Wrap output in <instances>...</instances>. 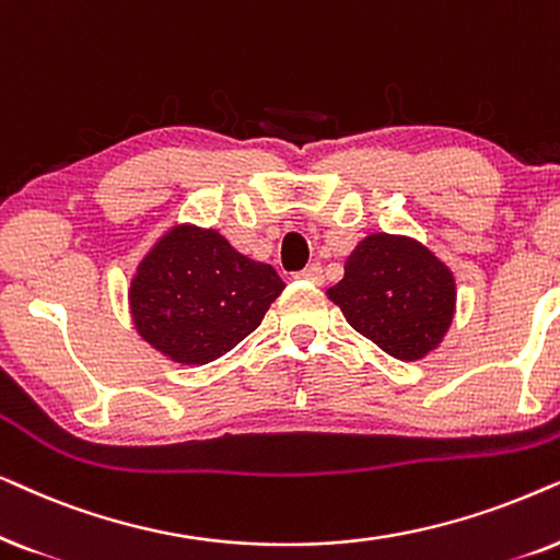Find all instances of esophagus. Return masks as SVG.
I'll return each mask as SVG.
<instances>
[{
    "mask_svg": "<svg viewBox=\"0 0 560 560\" xmlns=\"http://www.w3.org/2000/svg\"><path fill=\"white\" fill-rule=\"evenodd\" d=\"M296 276H300V279H304V281H310V284H323V279H325L323 266H319V264H310L307 268H304V271H300Z\"/></svg>",
    "mask_w": 560,
    "mask_h": 560,
    "instance_id": "esophagus-1",
    "label": "esophagus"
}]
</instances>
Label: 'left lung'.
<instances>
[{
	"instance_id": "obj_1",
	"label": "left lung",
	"mask_w": 560,
	"mask_h": 560,
	"mask_svg": "<svg viewBox=\"0 0 560 560\" xmlns=\"http://www.w3.org/2000/svg\"><path fill=\"white\" fill-rule=\"evenodd\" d=\"M456 296V276L428 245L389 233L363 237L327 289L348 325L399 361H420L441 346Z\"/></svg>"
}]
</instances>
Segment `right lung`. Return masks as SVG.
<instances>
[{"label": "right lung", "mask_w": 560, "mask_h": 560, "mask_svg": "<svg viewBox=\"0 0 560 560\" xmlns=\"http://www.w3.org/2000/svg\"><path fill=\"white\" fill-rule=\"evenodd\" d=\"M284 287L271 264L237 253L218 230L176 222L140 258L128 302L148 346L205 366L248 338Z\"/></svg>", "instance_id": "1"}]
</instances>
